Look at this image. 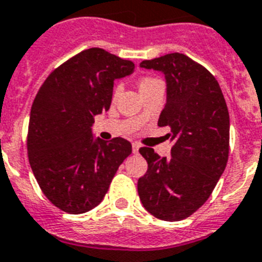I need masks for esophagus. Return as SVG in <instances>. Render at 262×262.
<instances>
[{
	"label": "esophagus",
	"instance_id": "1",
	"mask_svg": "<svg viewBox=\"0 0 262 262\" xmlns=\"http://www.w3.org/2000/svg\"><path fill=\"white\" fill-rule=\"evenodd\" d=\"M132 147H133V153H138L140 144H138V142H133V144H132Z\"/></svg>",
	"mask_w": 262,
	"mask_h": 262
}]
</instances>
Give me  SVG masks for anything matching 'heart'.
<instances>
[{
	"instance_id": "heart-1",
	"label": "heart",
	"mask_w": 262,
	"mask_h": 262,
	"mask_svg": "<svg viewBox=\"0 0 262 262\" xmlns=\"http://www.w3.org/2000/svg\"><path fill=\"white\" fill-rule=\"evenodd\" d=\"M137 85L138 88H140V92L144 95V93L149 92V91H151L153 88L158 87V85H162V81L159 80V79H157V77L149 76V75H142V76L138 77ZM118 92H120V87L117 85V87L115 88V91H113V96H117Z\"/></svg>"
}]
</instances>
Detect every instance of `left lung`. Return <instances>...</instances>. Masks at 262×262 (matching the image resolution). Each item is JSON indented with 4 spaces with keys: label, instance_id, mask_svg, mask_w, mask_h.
<instances>
[{
    "label": "left lung",
    "instance_id": "8db88e82",
    "mask_svg": "<svg viewBox=\"0 0 262 262\" xmlns=\"http://www.w3.org/2000/svg\"><path fill=\"white\" fill-rule=\"evenodd\" d=\"M141 67L163 72L167 100L158 126H167L171 158L141 147L147 171L138 179L147 212L179 222L199 210L212 194L228 162L229 113L220 85L207 68L185 54L172 52Z\"/></svg>",
    "mask_w": 262,
    "mask_h": 262
}]
</instances>
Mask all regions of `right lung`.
I'll return each mask as SVG.
<instances>
[{
	"label": "right lung",
	"mask_w": 262,
	"mask_h": 262,
	"mask_svg": "<svg viewBox=\"0 0 262 262\" xmlns=\"http://www.w3.org/2000/svg\"><path fill=\"white\" fill-rule=\"evenodd\" d=\"M133 70L130 60L92 47L56 67L36 93L27 156L40 190L59 210L77 215L95 208L132 153L125 138L93 140L91 126L111 106L115 79Z\"/></svg>",
	"instance_id": "add662e5"
}]
</instances>
